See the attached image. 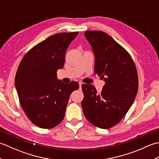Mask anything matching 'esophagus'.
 Masks as SVG:
<instances>
[{"label": "esophagus", "mask_w": 159, "mask_h": 159, "mask_svg": "<svg viewBox=\"0 0 159 159\" xmlns=\"http://www.w3.org/2000/svg\"><path fill=\"white\" fill-rule=\"evenodd\" d=\"M82 85H83V83H79V87H80V88H81V86H82Z\"/></svg>", "instance_id": "1"}]
</instances>
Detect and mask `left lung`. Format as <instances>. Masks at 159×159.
<instances>
[{"instance_id":"left-lung-1","label":"left lung","mask_w":159,"mask_h":159,"mask_svg":"<svg viewBox=\"0 0 159 159\" xmlns=\"http://www.w3.org/2000/svg\"><path fill=\"white\" fill-rule=\"evenodd\" d=\"M95 57L94 73L105 83L98 93L92 85H82L83 113L100 128H109L122 119L133 104L138 91L134 63L122 46L106 33L85 32Z\"/></svg>"}]
</instances>
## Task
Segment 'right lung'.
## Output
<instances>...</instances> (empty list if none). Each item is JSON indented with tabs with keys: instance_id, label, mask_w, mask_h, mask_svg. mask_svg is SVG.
I'll return each instance as SVG.
<instances>
[{
	"instance_id": "add662e5",
	"label": "right lung",
	"mask_w": 159,
	"mask_h": 159,
	"mask_svg": "<svg viewBox=\"0 0 159 159\" xmlns=\"http://www.w3.org/2000/svg\"><path fill=\"white\" fill-rule=\"evenodd\" d=\"M79 32L61 33L48 37L23 57L15 78L20 104L26 116L37 126L51 128L61 122L70 95L79 89L57 79L66 50Z\"/></svg>"
}]
</instances>
